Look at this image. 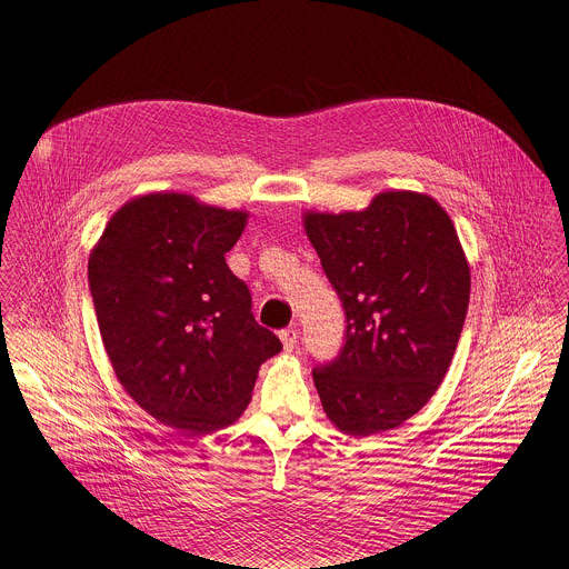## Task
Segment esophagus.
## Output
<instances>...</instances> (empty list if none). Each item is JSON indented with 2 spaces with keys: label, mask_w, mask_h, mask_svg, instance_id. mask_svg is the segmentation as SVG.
<instances>
[{
  "label": "esophagus",
  "mask_w": 569,
  "mask_h": 569,
  "mask_svg": "<svg viewBox=\"0 0 569 569\" xmlns=\"http://www.w3.org/2000/svg\"><path fill=\"white\" fill-rule=\"evenodd\" d=\"M280 339H282L284 350L291 352L296 348V343H298V330L296 328H284V330H280Z\"/></svg>",
  "instance_id": "34e87169"
}]
</instances>
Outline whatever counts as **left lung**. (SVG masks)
Here are the masks:
<instances>
[{"label":"left lung","instance_id":"left-lung-1","mask_svg":"<svg viewBox=\"0 0 569 569\" xmlns=\"http://www.w3.org/2000/svg\"><path fill=\"white\" fill-rule=\"evenodd\" d=\"M302 219L346 313L341 352L313 368L326 416L348 436L395 429L436 395L465 326L471 269L458 232L411 190Z\"/></svg>","mask_w":569,"mask_h":569}]
</instances>
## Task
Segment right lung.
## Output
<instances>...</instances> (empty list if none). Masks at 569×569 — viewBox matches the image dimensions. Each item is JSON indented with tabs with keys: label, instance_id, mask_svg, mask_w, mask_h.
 Returning <instances> with one entry per match:
<instances>
[{
	"label": "right lung",
	"instance_id": "1",
	"mask_svg": "<svg viewBox=\"0 0 569 569\" xmlns=\"http://www.w3.org/2000/svg\"><path fill=\"white\" fill-rule=\"evenodd\" d=\"M247 217L192 194L149 192L113 212L89 253V291L120 386L188 433L232 425L260 366L282 350L226 262Z\"/></svg>",
	"mask_w": 569,
	"mask_h": 569
}]
</instances>
